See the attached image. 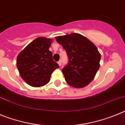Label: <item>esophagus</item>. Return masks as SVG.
Masks as SVG:
<instances>
[{"instance_id":"1","label":"esophagus","mask_w":125,"mask_h":125,"mask_svg":"<svg viewBox=\"0 0 125 125\" xmlns=\"http://www.w3.org/2000/svg\"><path fill=\"white\" fill-rule=\"evenodd\" d=\"M61 62H62V61L61 60H59V61L57 62V63H58V64H59V66H61Z\"/></svg>"}]
</instances>
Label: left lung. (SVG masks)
I'll return each instance as SVG.
<instances>
[{
    "label": "left lung",
    "mask_w": 125,
    "mask_h": 125,
    "mask_svg": "<svg viewBox=\"0 0 125 125\" xmlns=\"http://www.w3.org/2000/svg\"><path fill=\"white\" fill-rule=\"evenodd\" d=\"M68 56V63L62 69L66 81L76 88L86 86L100 68L101 55L91 41L78 33L56 37Z\"/></svg>",
    "instance_id": "8db88e82"
}]
</instances>
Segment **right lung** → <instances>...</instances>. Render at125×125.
Listing matches in <instances>:
<instances>
[{
  "label": "right lung",
  "instance_id": "add662e5",
  "mask_svg": "<svg viewBox=\"0 0 125 125\" xmlns=\"http://www.w3.org/2000/svg\"><path fill=\"white\" fill-rule=\"evenodd\" d=\"M51 39L38 37L19 54L17 67L21 78L29 85L41 87L49 82L52 73L59 68L49 50Z\"/></svg>",
  "mask_w": 125,
  "mask_h": 125
}]
</instances>
